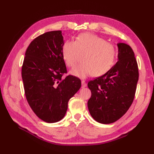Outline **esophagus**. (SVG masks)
Instances as JSON below:
<instances>
[{
	"label": "esophagus",
	"instance_id": "1",
	"mask_svg": "<svg viewBox=\"0 0 154 154\" xmlns=\"http://www.w3.org/2000/svg\"><path fill=\"white\" fill-rule=\"evenodd\" d=\"M81 84H82V86H81V87H82V88H85L87 86V84H86L85 81H81Z\"/></svg>",
	"mask_w": 154,
	"mask_h": 154
}]
</instances>
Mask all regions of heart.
Here are the masks:
<instances>
[{
  "label": "heart",
  "mask_w": 154,
  "mask_h": 154,
  "mask_svg": "<svg viewBox=\"0 0 154 154\" xmlns=\"http://www.w3.org/2000/svg\"><path fill=\"white\" fill-rule=\"evenodd\" d=\"M62 56L69 67H74L79 60L81 63L71 70L70 73L80 78L91 75L100 77L108 73L115 63L117 49L113 44L98 35L83 33L75 41H65L61 48Z\"/></svg>",
  "instance_id": "1"
}]
</instances>
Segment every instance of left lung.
<instances>
[{
  "instance_id": "8db88e82",
  "label": "left lung",
  "mask_w": 154,
  "mask_h": 154,
  "mask_svg": "<svg viewBox=\"0 0 154 154\" xmlns=\"http://www.w3.org/2000/svg\"><path fill=\"white\" fill-rule=\"evenodd\" d=\"M119 61L102 76L90 81L91 97L87 105L91 116L101 124L116 122L125 114L134 99L139 72L130 45L119 43Z\"/></svg>"
}]
</instances>
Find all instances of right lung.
<instances>
[{
  "instance_id": "right-lung-1",
  "label": "right lung",
  "mask_w": 154,
  "mask_h": 154,
  "mask_svg": "<svg viewBox=\"0 0 154 154\" xmlns=\"http://www.w3.org/2000/svg\"><path fill=\"white\" fill-rule=\"evenodd\" d=\"M61 31L39 35L28 45L22 67L25 95L36 116L44 122L61 120L68 102L81 86L79 78L68 75L61 53Z\"/></svg>"
}]
</instances>
